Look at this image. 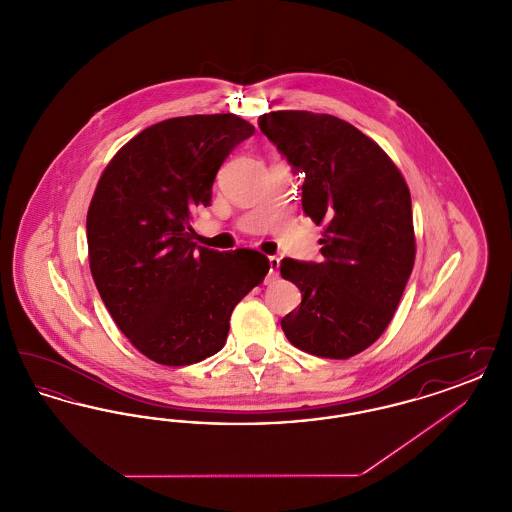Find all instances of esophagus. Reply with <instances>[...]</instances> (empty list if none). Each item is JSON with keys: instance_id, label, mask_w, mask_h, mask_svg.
<instances>
[{"instance_id": "obj_1", "label": "esophagus", "mask_w": 512, "mask_h": 512, "mask_svg": "<svg viewBox=\"0 0 512 512\" xmlns=\"http://www.w3.org/2000/svg\"><path fill=\"white\" fill-rule=\"evenodd\" d=\"M268 267H270V270H268V276L270 278H274V276H278V268H280V259L278 257H268Z\"/></svg>"}]
</instances>
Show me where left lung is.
Listing matches in <instances>:
<instances>
[{"mask_svg":"<svg viewBox=\"0 0 512 512\" xmlns=\"http://www.w3.org/2000/svg\"><path fill=\"white\" fill-rule=\"evenodd\" d=\"M259 126L305 176L303 211L324 226L322 263L280 265L301 292L282 330L305 353L349 359L384 334L411 276L409 186L382 147L338 117L270 111Z\"/></svg>","mask_w":512,"mask_h":512,"instance_id":"obj_1","label":"left lung"}]
</instances>
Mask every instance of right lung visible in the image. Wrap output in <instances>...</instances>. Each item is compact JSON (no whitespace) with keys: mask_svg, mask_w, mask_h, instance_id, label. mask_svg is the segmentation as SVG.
<instances>
[{"mask_svg":"<svg viewBox=\"0 0 512 512\" xmlns=\"http://www.w3.org/2000/svg\"><path fill=\"white\" fill-rule=\"evenodd\" d=\"M253 132L232 113L174 117L126 142L101 172L86 217L92 278L122 334L159 365L219 353L234 307L267 276L263 253L197 247L190 224Z\"/></svg>","mask_w":512,"mask_h":512,"instance_id":"add662e5","label":"right lung"}]
</instances>
